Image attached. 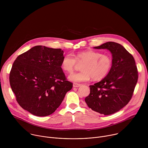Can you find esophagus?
Segmentation results:
<instances>
[{
	"mask_svg": "<svg viewBox=\"0 0 148 148\" xmlns=\"http://www.w3.org/2000/svg\"><path fill=\"white\" fill-rule=\"evenodd\" d=\"M80 84H77V83H74L73 84V87H76V88H77V87H80Z\"/></svg>",
	"mask_w": 148,
	"mask_h": 148,
	"instance_id": "34e87169",
	"label": "esophagus"
}]
</instances>
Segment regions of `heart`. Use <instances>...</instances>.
Returning <instances> with one entry per match:
<instances>
[{"mask_svg": "<svg viewBox=\"0 0 148 148\" xmlns=\"http://www.w3.org/2000/svg\"><path fill=\"white\" fill-rule=\"evenodd\" d=\"M77 62L82 64V71L74 73L69 77V79L74 82L88 81L91 77L94 80H99L106 76L112 67V60L107 55L92 50L78 52L74 57L69 53L63 57L61 68L68 73H71Z\"/></svg>", "mask_w": 148, "mask_h": 148, "instance_id": "1", "label": "heart"}]
</instances>
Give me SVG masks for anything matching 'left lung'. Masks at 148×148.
I'll return each instance as SVG.
<instances>
[{"label": "left lung", "mask_w": 148, "mask_h": 148, "mask_svg": "<svg viewBox=\"0 0 148 148\" xmlns=\"http://www.w3.org/2000/svg\"><path fill=\"white\" fill-rule=\"evenodd\" d=\"M94 49L109 50L112 67L104 78L90 86V93L85 101L92 110L109 115L131 100L138 78L137 67L133 56L120 44L108 41Z\"/></svg>", "instance_id": "obj_1"}]
</instances>
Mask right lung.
<instances>
[{
  "instance_id": "1",
  "label": "right lung",
  "mask_w": 148,
  "mask_h": 148,
  "mask_svg": "<svg viewBox=\"0 0 148 148\" xmlns=\"http://www.w3.org/2000/svg\"><path fill=\"white\" fill-rule=\"evenodd\" d=\"M63 54L60 49L36 46L16 58L9 81L22 108L34 115L46 116L59 107L73 88L61 67Z\"/></svg>"
}]
</instances>
